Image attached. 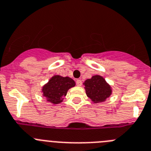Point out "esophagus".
<instances>
[{
  "label": "esophagus",
  "mask_w": 151,
  "mask_h": 151,
  "mask_svg": "<svg viewBox=\"0 0 151 151\" xmlns=\"http://www.w3.org/2000/svg\"><path fill=\"white\" fill-rule=\"evenodd\" d=\"M76 84L77 86H81V85H82V81H81V79H77L76 81Z\"/></svg>",
  "instance_id": "1"
}]
</instances>
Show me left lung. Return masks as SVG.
Wrapping results in <instances>:
<instances>
[{
  "instance_id": "8db88e82",
  "label": "left lung",
  "mask_w": 151,
  "mask_h": 151,
  "mask_svg": "<svg viewBox=\"0 0 151 151\" xmlns=\"http://www.w3.org/2000/svg\"><path fill=\"white\" fill-rule=\"evenodd\" d=\"M84 85L87 96L94 103L103 102L111 93V87L100 76H94L90 79H87Z\"/></svg>"
}]
</instances>
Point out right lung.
Segmentation results:
<instances>
[{"label": "right lung", "mask_w": 151, "mask_h": 151, "mask_svg": "<svg viewBox=\"0 0 151 151\" xmlns=\"http://www.w3.org/2000/svg\"><path fill=\"white\" fill-rule=\"evenodd\" d=\"M75 85V81L69 77L55 76L42 88L43 96L48 102L58 104L61 103L67 91Z\"/></svg>", "instance_id": "add662e5"}]
</instances>
